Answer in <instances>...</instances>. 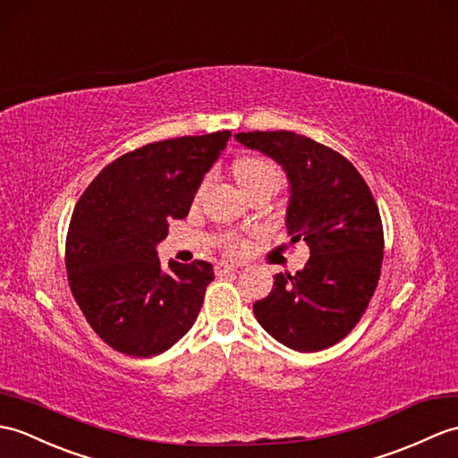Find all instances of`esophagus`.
Instances as JSON below:
<instances>
[{"label": "esophagus", "instance_id": "obj_1", "mask_svg": "<svg viewBox=\"0 0 458 458\" xmlns=\"http://www.w3.org/2000/svg\"><path fill=\"white\" fill-rule=\"evenodd\" d=\"M236 269H238V263H233V261H220V263H216V267H215L216 275H226V273L236 271Z\"/></svg>", "mask_w": 458, "mask_h": 458}]
</instances>
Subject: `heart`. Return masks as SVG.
I'll return each instance as SVG.
<instances>
[{"mask_svg": "<svg viewBox=\"0 0 458 458\" xmlns=\"http://www.w3.org/2000/svg\"><path fill=\"white\" fill-rule=\"evenodd\" d=\"M233 175H236L240 187L246 191V195H253L258 191H277L283 174L277 164H273L267 157H243L233 165ZM236 248V243H232Z\"/></svg>", "mask_w": 458, "mask_h": 458, "instance_id": "obj_1", "label": "heart"}]
</instances>
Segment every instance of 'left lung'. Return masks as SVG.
Segmentation results:
<instances>
[{
  "label": "left lung",
  "instance_id": "left-lung-1",
  "mask_svg": "<svg viewBox=\"0 0 458 458\" xmlns=\"http://www.w3.org/2000/svg\"><path fill=\"white\" fill-rule=\"evenodd\" d=\"M250 150L277 162L289 181L284 225L310 259L294 275H275L269 296L253 304L261 327L301 353L344 339L363 316L382 267V222L357 169L332 148L291 131L238 132Z\"/></svg>",
  "mask_w": 458,
  "mask_h": 458
}]
</instances>
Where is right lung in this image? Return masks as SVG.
<instances>
[{
    "label": "right lung",
    "instance_id": "obj_1",
    "mask_svg": "<svg viewBox=\"0 0 458 458\" xmlns=\"http://www.w3.org/2000/svg\"><path fill=\"white\" fill-rule=\"evenodd\" d=\"M232 132L181 136L114 159L73 208L66 269L73 299L105 344L152 357L195 324L215 279L208 261L164 269L156 246L185 218Z\"/></svg>",
    "mask_w": 458,
    "mask_h": 458
}]
</instances>
